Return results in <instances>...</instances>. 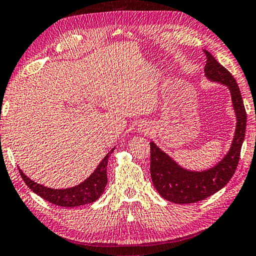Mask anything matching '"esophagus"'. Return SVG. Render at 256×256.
Instances as JSON below:
<instances>
[{
  "instance_id": "34e87169",
  "label": "esophagus",
  "mask_w": 256,
  "mask_h": 256,
  "mask_svg": "<svg viewBox=\"0 0 256 256\" xmlns=\"http://www.w3.org/2000/svg\"><path fill=\"white\" fill-rule=\"evenodd\" d=\"M140 132L144 133V134H148L150 128L148 126H143V125H140Z\"/></svg>"
}]
</instances>
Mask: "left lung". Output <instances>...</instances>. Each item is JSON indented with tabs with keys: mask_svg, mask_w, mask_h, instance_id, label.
I'll return each instance as SVG.
<instances>
[{
	"mask_svg": "<svg viewBox=\"0 0 256 256\" xmlns=\"http://www.w3.org/2000/svg\"><path fill=\"white\" fill-rule=\"evenodd\" d=\"M204 52L208 58L204 66L205 78L208 81L220 83L228 88L236 118V125L228 153L212 168L202 171H193L181 166L154 142L150 143L151 178L154 188L163 198L175 204H190L202 201L223 188L236 170L245 138L246 112L238 85L233 75L220 64L211 53L208 51Z\"/></svg>",
	"mask_w": 256,
	"mask_h": 256,
	"instance_id": "left-lung-1",
	"label": "left lung"
}]
</instances>
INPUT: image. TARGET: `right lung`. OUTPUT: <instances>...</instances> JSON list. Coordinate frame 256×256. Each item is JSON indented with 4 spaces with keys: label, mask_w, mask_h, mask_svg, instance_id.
Instances as JSON below:
<instances>
[{
    "label": "right lung",
    "mask_w": 256,
    "mask_h": 256,
    "mask_svg": "<svg viewBox=\"0 0 256 256\" xmlns=\"http://www.w3.org/2000/svg\"><path fill=\"white\" fill-rule=\"evenodd\" d=\"M114 148H113L111 151L105 155L104 158L98 165V168L94 170V172L86 180H84L82 183L75 185L73 188H51L34 182L33 180L28 178L23 173L21 168H18L20 174H21L25 184L35 194L40 195V196L46 200L50 203L63 208H75L85 204H91L101 196L105 186H106V166L110 155L113 153Z\"/></svg>",
    "instance_id": "1"
}]
</instances>
